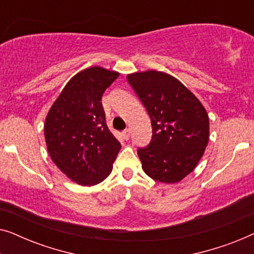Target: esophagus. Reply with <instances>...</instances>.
<instances>
[{
    "label": "esophagus",
    "mask_w": 254,
    "mask_h": 254,
    "mask_svg": "<svg viewBox=\"0 0 254 254\" xmlns=\"http://www.w3.org/2000/svg\"><path fill=\"white\" fill-rule=\"evenodd\" d=\"M129 135H130L129 129H126V130L123 131V136H124L125 140H128V138H129Z\"/></svg>",
    "instance_id": "1"
}]
</instances>
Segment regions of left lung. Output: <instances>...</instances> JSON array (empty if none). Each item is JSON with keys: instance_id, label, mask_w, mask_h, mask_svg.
Listing matches in <instances>:
<instances>
[{"instance_id": "1", "label": "left lung", "mask_w": 254, "mask_h": 254, "mask_svg": "<svg viewBox=\"0 0 254 254\" xmlns=\"http://www.w3.org/2000/svg\"><path fill=\"white\" fill-rule=\"evenodd\" d=\"M151 120L152 138L137 150L142 169L157 182L175 184L195 169L209 141L202 103L172 75L158 70L127 75Z\"/></svg>"}]
</instances>
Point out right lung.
<instances>
[{"instance_id": "1", "label": "right lung", "mask_w": 254, "mask_h": 254, "mask_svg": "<svg viewBox=\"0 0 254 254\" xmlns=\"http://www.w3.org/2000/svg\"><path fill=\"white\" fill-rule=\"evenodd\" d=\"M119 72L93 65L69 79L44 124L47 151L71 182L93 186L113 169L121 144L107 128L102 96Z\"/></svg>"}]
</instances>
